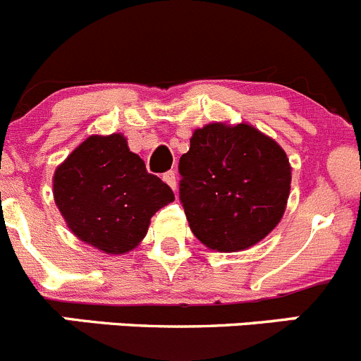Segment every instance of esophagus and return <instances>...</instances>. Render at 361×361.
I'll use <instances>...</instances> for the list:
<instances>
[{
    "mask_svg": "<svg viewBox=\"0 0 361 361\" xmlns=\"http://www.w3.org/2000/svg\"><path fill=\"white\" fill-rule=\"evenodd\" d=\"M163 180L168 184V186L171 188V190H177V175H175V171H166V173L163 175Z\"/></svg>",
    "mask_w": 361,
    "mask_h": 361,
    "instance_id": "obj_1",
    "label": "esophagus"
}]
</instances>
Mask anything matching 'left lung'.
<instances>
[{
    "mask_svg": "<svg viewBox=\"0 0 361 361\" xmlns=\"http://www.w3.org/2000/svg\"><path fill=\"white\" fill-rule=\"evenodd\" d=\"M178 198L207 248L241 252L278 225L290 191L287 154L248 123L197 129L178 161Z\"/></svg>",
    "mask_w": 361,
    "mask_h": 361,
    "instance_id": "obj_1",
    "label": "left lung"
}]
</instances>
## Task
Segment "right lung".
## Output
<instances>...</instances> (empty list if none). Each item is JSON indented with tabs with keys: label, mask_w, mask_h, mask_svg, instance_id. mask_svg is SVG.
<instances>
[{
	"label": "right lung",
	"mask_w": 361,
	"mask_h": 361,
	"mask_svg": "<svg viewBox=\"0 0 361 361\" xmlns=\"http://www.w3.org/2000/svg\"><path fill=\"white\" fill-rule=\"evenodd\" d=\"M53 195L72 234L111 255L136 248L150 218L175 200L122 135L85 140L54 171Z\"/></svg>",
	"instance_id": "1"
}]
</instances>
